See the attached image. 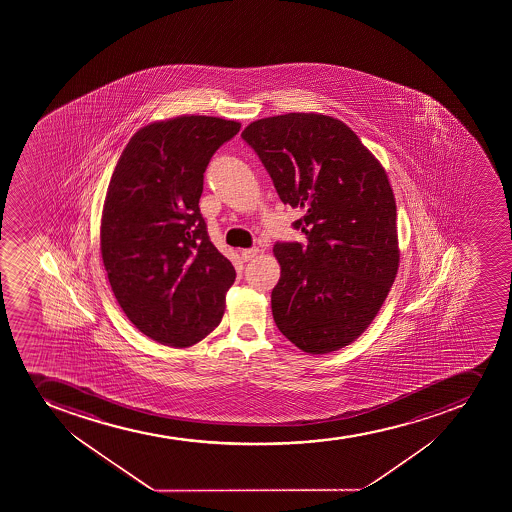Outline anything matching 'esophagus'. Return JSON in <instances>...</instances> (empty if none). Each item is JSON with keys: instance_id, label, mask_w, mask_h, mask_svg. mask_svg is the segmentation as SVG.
Wrapping results in <instances>:
<instances>
[{"instance_id": "34e87169", "label": "esophagus", "mask_w": 512, "mask_h": 512, "mask_svg": "<svg viewBox=\"0 0 512 512\" xmlns=\"http://www.w3.org/2000/svg\"><path fill=\"white\" fill-rule=\"evenodd\" d=\"M260 253V248L253 247V248H245V250H242V259L245 260V262H248V260L255 259L257 255Z\"/></svg>"}]
</instances>
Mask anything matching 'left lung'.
Instances as JSON below:
<instances>
[{
	"mask_svg": "<svg viewBox=\"0 0 512 512\" xmlns=\"http://www.w3.org/2000/svg\"><path fill=\"white\" fill-rule=\"evenodd\" d=\"M242 138L280 200L304 212L294 228L307 243H275V324L307 354L352 344L372 324L399 269L397 210L384 167L344 122L322 113L262 118Z\"/></svg>",
	"mask_w": 512,
	"mask_h": 512,
	"instance_id": "obj_1",
	"label": "left lung"
}]
</instances>
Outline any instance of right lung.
<instances>
[{
	"mask_svg": "<svg viewBox=\"0 0 512 512\" xmlns=\"http://www.w3.org/2000/svg\"><path fill=\"white\" fill-rule=\"evenodd\" d=\"M240 123L183 115L140 128L103 203L100 248L128 320L170 347L205 339L223 317L235 269L210 242L198 200L213 153Z\"/></svg>",
	"mask_w": 512,
	"mask_h": 512,
	"instance_id": "add662e5",
	"label": "right lung"
}]
</instances>
